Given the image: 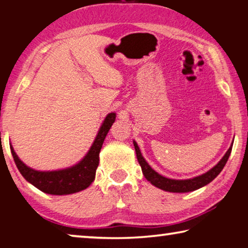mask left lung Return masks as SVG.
I'll return each mask as SVG.
<instances>
[{
    "label": "left lung",
    "mask_w": 248,
    "mask_h": 248,
    "mask_svg": "<svg viewBox=\"0 0 248 248\" xmlns=\"http://www.w3.org/2000/svg\"><path fill=\"white\" fill-rule=\"evenodd\" d=\"M133 145H134V149H136L138 162H139V164L142 169V173H143L144 177L148 179L151 184L154 185L155 187L159 188V189L165 190V191L188 192V191H194V190L199 189V188L205 186L207 184L211 183L212 180L221 173V170H223L226 162H228L231 151H232L233 144L230 146L228 152L225 153V155L222 157L221 161L217 163L213 169H211L203 175L197 176V177L191 178V179H185V180H176V179L166 178L164 176L157 174L156 171L151 169V166L145 162V159L143 158V156H142V154L139 150V146H138V144L136 143V141H133Z\"/></svg>",
    "instance_id": "8db88e82"
}]
</instances>
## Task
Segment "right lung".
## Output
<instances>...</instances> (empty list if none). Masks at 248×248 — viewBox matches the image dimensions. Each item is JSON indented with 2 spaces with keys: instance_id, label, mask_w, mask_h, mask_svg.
Instances as JSON below:
<instances>
[{
  "instance_id": "right-lung-1",
  "label": "right lung",
  "mask_w": 248,
  "mask_h": 248,
  "mask_svg": "<svg viewBox=\"0 0 248 248\" xmlns=\"http://www.w3.org/2000/svg\"><path fill=\"white\" fill-rule=\"evenodd\" d=\"M115 112L107 115L89 153L78 164L70 167V169L53 171L35 170L25 165L14 152V149L11 146V152L13 155L15 164L27 182L32 184L36 188L46 194L59 196L70 195L85 189L93 183L95 178L96 170L99 164L100 149H102L109 129L115 123Z\"/></svg>"
}]
</instances>
